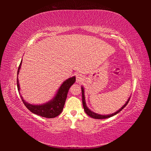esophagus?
I'll use <instances>...</instances> for the list:
<instances>
[{"mask_svg": "<svg viewBox=\"0 0 151 151\" xmlns=\"http://www.w3.org/2000/svg\"><path fill=\"white\" fill-rule=\"evenodd\" d=\"M76 81L77 83H81V82L84 81V77H83V76L81 75V74H78V75H76Z\"/></svg>", "mask_w": 151, "mask_h": 151, "instance_id": "1", "label": "esophagus"}]
</instances>
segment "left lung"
<instances>
[{
    "label": "left lung",
    "mask_w": 151,
    "mask_h": 151,
    "mask_svg": "<svg viewBox=\"0 0 151 151\" xmlns=\"http://www.w3.org/2000/svg\"><path fill=\"white\" fill-rule=\"evenodd\" d=\"M81 89H82V104H83V106H84V111L86 114H87L89 116H90L91 117L93 118V119H106V118H109L110 117H112L114 116V115L117 114L119 112H120L127 105V104L129 103V102L130 101V97L128 99L127 101L126 102V103H125L123 106H122L119 110H117V111L114 112V114H108V115H101V114H97L95 113V112L91 111L90 109H89L88 106L87 105H86V99H85V95H84V88L83 86H82L81 87Z\"/></svg>",
    "instance_id": "left-lung-1"
}]
</instances>
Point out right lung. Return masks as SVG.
Instances as JSON below:
<instances>
[{"mask_svg": "<svg viewBox=\"0 0 151 151\" xmlns=\"http://www.w3.org/2000/svg\"><path fill=\"white\" fill-rule=\"evenodd\" d=\"M22 65V60L21 62L20 65L19 66L17 70V89L20 97L25 105L28 110L33 114L40 115V116L47 117V118H54L56 117L58 115H59L63 109L64 104L66 101L67 93L70 86H71L76 81V77L75 76L73 77L67 78L64 81L62 85L60 86V88L58 89L54 97L50 99L49 101H48L45 103L41 104H32L28 103V102L24 100L23 97H22L20 93V86H19L18 75L19 73V70L21 69V67Z\"/></svg>", "mask_w": 151, "mask_h": 151, "instance_id": "add662e5", "label": "right lung"}]
</instances>
